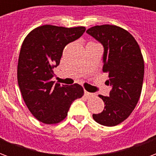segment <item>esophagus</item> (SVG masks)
Returning <instances> with one entry per match:
<instances>
[{"label": "esophagus", "mask_w": 156, "mask_h": 156, "mask_svg": "<svg viewBox=\"0 0 156 156\" xmlns=\"http://www.w3.org/2000/svg\"><path fill=\"white\" fill-rule=\"evenodd\" d=\"M84 94H85V96L87 97V98H90V97L95 96V94H92V93H88V92H87V91L84 92Z\"/></svg>", "instance_id": "esophagus-1"}]
</instances>
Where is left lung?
I'll return each instance as SVG.
<instances>
[{
	"mask_svg": "<svg viewBox=\"0 0 156 156\" xmlns=\"http://www.w3.org/2000/svg\"><path fill=\"white\" fill-rule=\"evenodd\" d=\"M86 32L104 46L103 72L108 75L105 83L112 86L108 97L98 95L105 103V109L93 118L102 125L115 126L130 115L140 99L144 58L136 40L122 27L95 26Z\"/></svg>",
	"mask_w": 156,
	"mask_h": 156,
	"instance_id": "1",
	"label": "left lung"
}]
</instances>
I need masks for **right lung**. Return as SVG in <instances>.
I'll return each instance as SVG.
<instances>
[{
	"label": "right lung",
	"instance_id": "add662e5",
	"mask_svg": "<svg viewBox=\"0 0 156 156\" xmlns=\"http://www.w3.org/2000/svg\"><path fill=\"white\" fill-rule=\"evenodd\" d=\"M85 30L84 27L43 25L29 32L22 42L17 65L19 88L32 115L44 124L63 120L72 103L84 94L81 85L54 84L51 78L66 45L79 38Z\"/></svg>",
	"mask_w": 156,
	"mask_h": 156
}]
</instances>
